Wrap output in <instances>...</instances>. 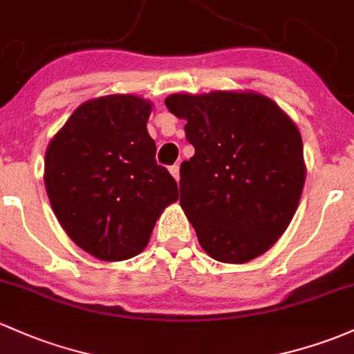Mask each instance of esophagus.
<instances>
[{"mask_svg": "<svg viewBox=\"0 0 354 354\" xmlns=\"http://www.w3.org/2000/svg\"><path fill=\"white\" fill-rule=\"evenodd\" d=\"M170 174H172V177L178 182V178H180V170H178V165L170 167Z\"/></svg>", "mask_w": 354, "mask_h": 354, "instance_id": "obj_1", "label": "esophagus"}]
</instances>
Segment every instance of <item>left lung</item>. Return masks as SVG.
Wrapping results in <instances>:
<instances>
[{"label": "left lung", "instance_id": "1", "mask_svg": "<svg viewBox=\"0 0 354 354\" xmlns=\"http://www.w3.org/2000/svg\"><path fill=\"white\" fill-rule=\"evenodd\" d=\"M165 106L187 121L185 138L196 150L180 165V206L204 252L221 263L268 252L306 182L297 124L254 91L170 94Z\"/></svg>", "mask_w": 354, "mask_h": 354}]
</instances>
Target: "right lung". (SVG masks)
I'll use <instances>...</instances> for the list:
<instances>
[{"mask_svg":"<svg viewBox=\"0 0 354 354\" xmlns=\"http://www.w3.org/2000/svg\"><path fill=\"white\" fill-rule=\"evenodd\" d=\"M151 108L135 94L94 97L45 151V189L60 226L102 261L142 253L157 219L178 199L177 182L155 162L147 130Z\"/></svg>","mask_w":354,"mask_h":354,"instance_id":"add662e5","label":"right lung"}]
</instances>
